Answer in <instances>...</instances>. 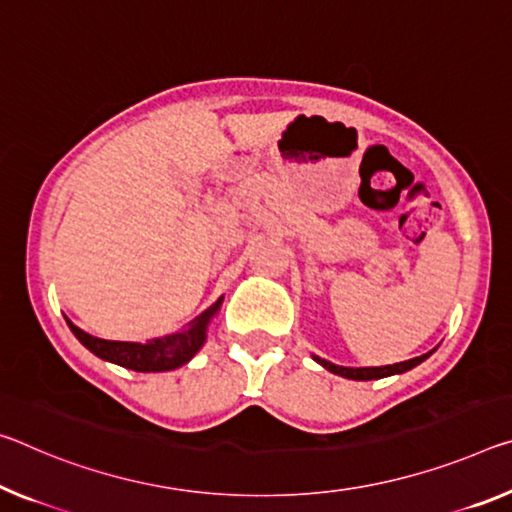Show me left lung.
<instances>
[{
	"mask_svg": "<svg viewBox=\"0 0 512 512\" xmlns=\"http://www.w3.org/2000/svg\"><path fill=\"white\" fill-rule=\"evenodd\" d=\"M428 355H431V353L421 355V358H412V360H405V362L387 364V367H364V369L339 367V364H332V362H328V360H321V358H316V355H314V360L319 362V364H323V367H326L328 371L337 373V376H344V378H351V380H376V378L394 376V373H403V371H408V369H412V367H417V364L424 362V360L428 358Z\"/></svg>",
	"mask_w": 512,
	"mask_h": 512,
	"instance_id": "left-lung-1",
	"label": "left lung"
}]
</instances>
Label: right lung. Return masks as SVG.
I'll list each match as a JSON object with an SVG mask.
<instances>
[{
    "label": "right lung",
    "instance_id": "1",
    "mask_svg": "<svg viewBox=\"0 0 512 512\" xmlns=\"http://www.w3.org/2000/svg\"><path fill=\"white\" fill-rule=\"evenodd\" d=\"M221 300L202 312L198 319H193L191 328L177 335L150 339L145 344H132V342H109V339H97L88 332L79 330L75 323L68 321L70 330L75 332V337L84 344L88 351H93L97 358L116 362L120 367L134 369V371H170L182 367L189 362L193 355L198 353V348L205 344L207 335V323L216 314Z\"/></svg>",
    "mask_w": 512,
    "mask_h": 512
}]
</instances>
